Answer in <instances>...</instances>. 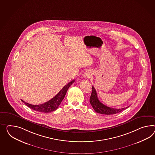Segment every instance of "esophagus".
Segmentation results:
<instances>
[{
	"mask_svg": "<svg viewBox=\"0 0 155 155\" xmlns=\"http://www.w3.org/2000/svg\"><path fill=\"white\" fill-rule=\"evenodd\" d=\"M91 75V74L89 71H86L84 74V76L85 78H89Z\"/></svg>",
	"mask_w": 155,
	"mask_h": 155,
	"instance_id": "1",
	"label": "esophagus"
}]
</instances>
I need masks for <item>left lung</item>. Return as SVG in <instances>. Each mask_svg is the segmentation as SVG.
<instances>
[{
	"instance_id": "left-lung-1",
	"label": "left lung",
	"mask_w": 155,
	"mask_h": 155,
	"mask_svg": "<svg viewBox=\"0 0 155 155\" xmlns=\"http://www.w3.org/2000/svg\"><path fill=\"white\" fill-rule=\"evenodd\" d=\"M90 103L91 104V106L94 110V111L101 114H104V115H113L120 112H121L127 108L129 106L126 108H113L111 107H107V106L103 104L99 101L97 97V91H95V88L94 87H92V92H91V98H90Z\"/></svg>"
}]
</instances>
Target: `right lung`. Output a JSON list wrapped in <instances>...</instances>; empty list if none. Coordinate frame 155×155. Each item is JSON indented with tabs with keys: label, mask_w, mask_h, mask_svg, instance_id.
Masks as SVG:
<instances>
[{
	"label": "right lung",
	"mask_w": 155,
	"mask_h": 155,
	"mask_svg": "<svg viewBox=\"0 0 155 155\" xmlns=\"http://www.w3.org/2000/svg\"><path fill=\"white\" fill-rule=\"evenodd\" d=\"M74 81L75 80H72L71 81L69 82L60 91V92L55 97H54L52 99L49 100V101L45 103H43L41 104H38V105H34V104L25 102L22 99H21V101L27 106L30 107V108H31L35 111H38L40 112H44V113L53 112L58 108L61 102L64 98L68 89Z\"/></svg>",
	"instance_id": "add662e5"
}]
</instances>
